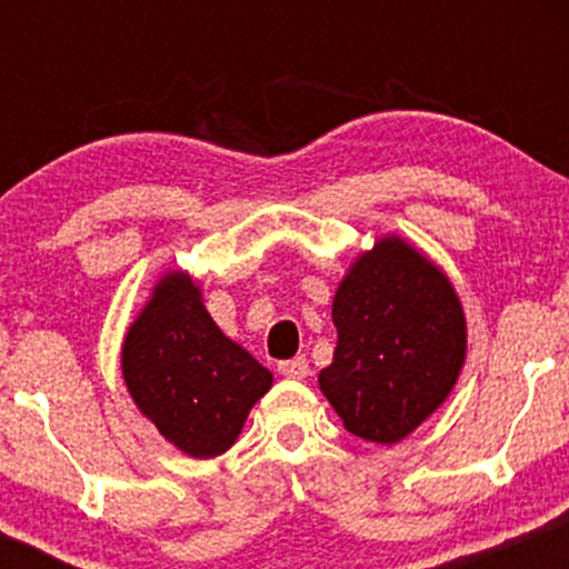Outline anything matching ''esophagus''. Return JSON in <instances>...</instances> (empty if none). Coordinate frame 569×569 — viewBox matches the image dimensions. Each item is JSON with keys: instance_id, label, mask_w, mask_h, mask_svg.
Segmentation results:
<instances>
[{"instance_id": "obj_1", "label": "esophagus", "mask_w": 569, "mask_h": 569, "mask_svg": "<svg viewBox=\"0 0 569 569\" xmlns=\"http://www.w3.org/2000/svg\"><path fill=\"white\" fill-rule=\"evenodd\" d=\"M278 371L283 377H289V380H305V377L310 375V363H307L305 356H299V358H291V361L280 363Z\"/></svg>"}]
</instances>
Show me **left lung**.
Masks as SVG:
<instances>
[{
    "label": "left lung",
    "mask_w": 569,
    "mask_h": 569,
    "mask_svg": "<svg viewBox=\"0 0 569 569\" xmlns=\"http://www.w3.org/2000/svg\"><path fill=\"white\" fill-rule=\"evenodd\" d=\"M335 358L321 393L358 439L398 443L452 393L468 326L452 280L398 234L375 240L339 280L331 302Z\"/></svg>",
    "instance_id": "1"
}]
</instances>
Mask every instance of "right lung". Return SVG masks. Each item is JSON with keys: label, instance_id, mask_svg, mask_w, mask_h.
Returning <instances> with one entry per match:
<instances>
[{"label": "right lung", "instance_id": "right-lung-1", "mask_svg": "<svg viewBox=\"0 0 569 569\" xmlns=\"http://www.w3.org/2000/svg\"><path fill=\"white\" fill-rule=\"evenodd\" d=\"M120 363L141 415L198 460L227 452L248 411L272 388L270 369L213 323L184 270H168L154 283L128 326Z\"/></svg>", "mask_w": 569, "mask_h": 569}]
</instances>
